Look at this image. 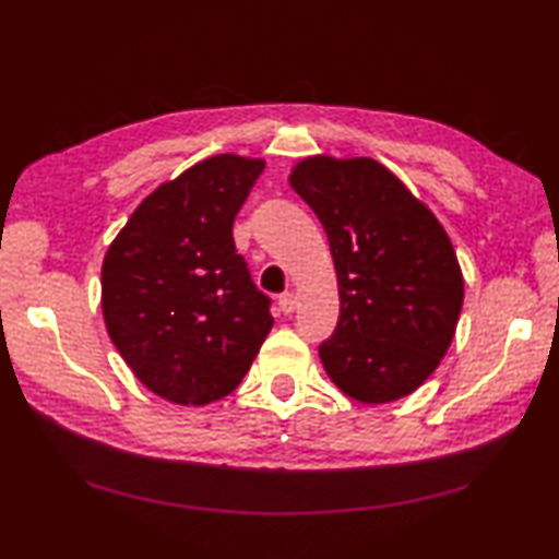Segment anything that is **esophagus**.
<instances>
[{"mask_svg": "<svg viewBox=\"0 0 559 559\" xmlns=\"http://www.w3.org/2000/svg\"><path fill=\"white\" fill-rule=\"evenodd\" d=\"M278 306H281V310L285 314H293L297 310V306H299V297L295 293H285V295L278 297Z\"/></svg>", "mask_w": 559, "mask_h": 559, "instance_id": "34e87169", "label": "esophagus"}]
</instances>
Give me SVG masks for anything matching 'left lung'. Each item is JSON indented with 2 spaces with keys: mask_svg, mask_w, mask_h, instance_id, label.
<instances>
[{
  "mask_svg": "<svg viewBox=\"0 0 559 559\" xmlns=\"http://www.w3.org/2000/svg\"><path fill=\"white\" fill-rule=\"evenodd\" d=\"M289 187L318 214L335 264L340 318L320 345L329 379L362 404L418 391L448 354L464 304L445 228L372 157H306Z\"/></svg>",
  "mask_w": 559,
  "mask_h": 559,
  "instance_id": "1",
  "label": "left lung"
}]
</instances>
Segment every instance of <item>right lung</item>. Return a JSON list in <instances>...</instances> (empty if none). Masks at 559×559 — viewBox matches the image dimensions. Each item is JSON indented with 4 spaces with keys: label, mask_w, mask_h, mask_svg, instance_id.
Instances as JSON below:
<instances>
[{
    "label": "right lung",
    "mask_w": 559,
    "mask_h": 559,
    "mask_svg": "<svg viewBox=\"0 0 559 559\" xmlns=\"http://www.w3.org/2000/svg\"><path fill=\"white\" fill-rule=\"evenodd\" d=\"M264 159L222 153L162 182L103 262V318L134 377L166 402L233 393L272 331L270 299L235 253L233 222Z\"/></svg>",
    "instance_id": "1"
}]
</instances>
